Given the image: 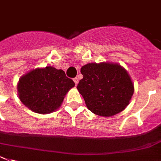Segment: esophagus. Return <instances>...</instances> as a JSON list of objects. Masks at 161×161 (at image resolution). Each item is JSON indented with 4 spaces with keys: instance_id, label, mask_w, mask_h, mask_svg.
I'll return each mask as SVG.
<instances>
[{
    "instance_id": "1",
    "label": "esophagus",
    "mask_w": 161,
    "mask_h": 161,
    "mask_svg": "<svg viewBox=\"0 0 161 161\" xmlns=\"http://www.w3.org/2000/svg\"><path fill=\"white\" fill-rule=\"evenodd\" d=\"M74 82L75 83V85H77L78 83V78H74Z\"/></svg>"
}]
</instances>
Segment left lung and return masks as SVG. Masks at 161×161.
I'll return each mask as SVG.
<instances>
[{"label": "left lung", "mask_w": 161, "mask_h": 161, "mask_svg": "<svg viewBox=\"0 0 161 161\" xmlns=\"http://www.w3.org/2000/svg\"><path fill=\"white\" fill-rule=\"evenodd\" d=\"M83 79L77 89L92 113L110 117L129 104L134 86L125 69L114 63H89L81 68Z\"/></svg>", "instance_id": "8db88e82"}]
</instances>
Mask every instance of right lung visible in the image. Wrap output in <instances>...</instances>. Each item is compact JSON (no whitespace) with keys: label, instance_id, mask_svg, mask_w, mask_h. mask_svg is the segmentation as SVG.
I'll return each instance as SVG.
<instances>
[{"label":"right lung","instance_id":"add662e5","mask_svg":"<svg viewBox=\"0 0 161 161\" xmlns=\"http://www.w3.org/2000/svg\"><path fill=\"white\" fill-rule=\"evenodd\" d=\"M74 85L63 70L47 66L21 77L17 89L24 106L35 113L49 114L60 107L66 93Z\"/></svg>","mask_w":161,"mask_h":161}]
</instances>
